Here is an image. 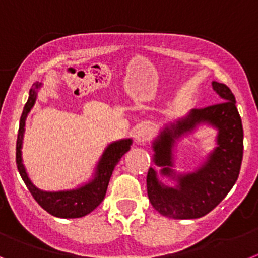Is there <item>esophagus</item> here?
<instances>
[{
    "label": "esophagus",
    "mask_w": 258,
    "mask_h": 258,
    "mask_svg": "<svg viewBox=\"0 0 258 258\" xmlns=\"http://www.w3.org/2000/svg\"><path fill=\"white\" fill-rule=\"evenodd\" d=\"M152 128H150L149 126H145V124H144V126L139 127V128L136 130V132H135V140L138 141L139 144H144L152 138Z\"/></svg>",
    "instance_id": "1"
}]
</instances>
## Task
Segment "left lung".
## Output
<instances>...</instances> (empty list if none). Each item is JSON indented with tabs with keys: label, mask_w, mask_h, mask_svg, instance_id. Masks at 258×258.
I'll use <instances>...</instances> for the list:
<instances>
[{
	"label": "left lung",
	"mask_w": 258,
	"mask_h": 258,
	"mask_svg": "<svg viewBox=\"0 0 258 258\" xmlns=\"http://www.w3.org/2000/svg\"><path fill=\"white\" fill-rule=\"evenodd\" d=\"M221 103L190 109L184 117L164 124L152 141L153 162L146 176L148 197L161 215L175 220L199 219L227 196L238 180L243 159V126L235 96L224 83L212 82ZM201 125L218 131L216 146L190 173L175 171L177 143Z\"/></svg>",
	"instance_id": "8db88e82"
}]
</instances>
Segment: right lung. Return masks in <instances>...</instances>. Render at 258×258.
I'll return each mask as SVG.
<instances>
[{"mask_svg":"<svg viewBox=\"0 0 258 258\" xmlns=\"http://www.w3.org/2000/svg\"><path fill=\"white\" fill-rule=\"evenodd\" d=\"M42 87V83H34L33 87L29 90V97L27 104L23 109L22 117H20L19 132H18V140H16V164L22 176L24 184L27 185L28 190L31 191L37 203L50 215L60 219H78L83 216L89 215L95 210L99 204L103 202L106 194L109 180L112 177L115 166L130 150L132 145V139H120V140L112 141L108 144L100 159L97 162L94 169V173L83 184L78 185L74 189L57 190V191H47L37 187L28 175L23 163L22 148L23 139L25 132V120L28 114L32 110L37 100L39 89Z\"/></svg>","mask_w":258,"mask_h":258,"instance_id":"right-lung-1","label":"right lung"}]
</instances>
